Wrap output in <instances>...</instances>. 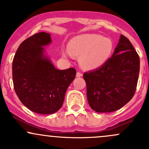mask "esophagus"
Returning a JSON list of instances; mask_svg holds the SVG:
<instances>
[{
    "instance_id": "34e87169",
    "label": "esophagus",
    "mask_w": 149,
    "mask_h": 149,
    "mask_svg": "<svg viewBox=\"0 0 149 149\" xmlns=\"http://www.w3.org/2000/svg\"><path fill=\"white\" fill-rule=\"evenodd\" d=\"M82 74L80 72H77V77H82Z\"/></svg>"
}]
</instances>
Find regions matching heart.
Segmentation results:
<instances>
[{
  "mask_svg": "<svg viewBox=\"0 0 149 149\" xmlns=\"http://www.w3.org/2000/svg\"><path fill=\"white\" fill-rule=\"evenodd\" d=\"M113 49L114 44L110 38L101 34H85L72 39L68 44V52H64V54L79 56L81 67L92 70L106 63Z\"/></svg>",
  "mask_w": 149,
  "mask_h": 149,
  "instance_id": "b5f03b06",
  "label": "heart"
}]
</instances>
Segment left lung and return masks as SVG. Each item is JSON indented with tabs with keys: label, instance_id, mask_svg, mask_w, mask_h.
Instances as JSON below:
<instances>
[{
	"label": "left lung",
	"instance_id": "8db88e82",
	"mask_svg": "<svg viewBox=\"0 0 149 149\" xmlns=\"http://www.w3.org/2000/svg\"><path fill=\"white\" fill-rule=\"evenodd\" d=\"M139 70V54L129 39L122 35L108 62L84 73L91 108L97 113H111L126 105L136 93Z\"/></svg>",
	"mask_w": 149,
	"mask_h": 149
}]
</instances>
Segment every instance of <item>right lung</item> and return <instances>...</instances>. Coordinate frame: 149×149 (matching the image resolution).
<instances>
[{"label": "right lung", "instance_id": "add662e5", "mask_svg": "<svg viewBox=\"0 0 149 149\" xmlns=\"http://www.w3.org/2000/svg\"><path fill=\"white\" fill-rule=\"evenodd\" d=\"M51 42L49 33H35L20 44L12 65L13 87L24 106L39 114H52L61 108L69 85L76 76L73 67L59 70L44 56Z\"/></svg>", "mask_w": 149, "mask_h": 149}]
</instances>
